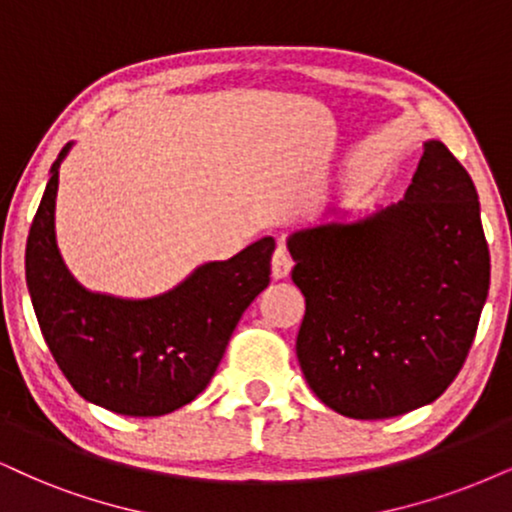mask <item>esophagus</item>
I'll return each mask as SVG.
<instances>
[{
	"mask_svg": "<svg viewBox=\"0 0 512 512\" xmlns=\"http://www.w3.org/2000/svg\"><path fill=\"white\" fill-rule=\"evenodd\" d=\"M292 266H294L292 254L287 251V246L280 244L273 254V277H277V280H280V277H287Z\"/></svg>",
	"mask_w": 512,
	"mask_h": 512,
	"instance_id": "34e87169",
	"label": "esophagus"
}]
</instances>
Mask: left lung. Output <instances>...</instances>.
<instances>
[{
  "label": "left lung",
  "mask_w": 512,
  "mask_h": 512,
  "mask_svg": "<svg viewBox=\"0 0 512 512\" xmlns=\"http://www.w3.org/2000/svg\"><path fill=\"white\" fill-rule=\"evenodd\" d=\"M287 244L306 296L296 358L325 406L382 420L449 389L477 334L491 261L477 189L444 142L425 144L399 204Z\"/></svg>",
  "instance_id": "8db88e82"
}]
</instances>
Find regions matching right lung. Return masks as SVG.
Returning a JSON list of instances; mask_svg holds the SVG:
<instances>
[{
	"mask_svg": "<svg viewBox=\"0 0 512 512\" xmlns=\"http://www.w3.org/2000/svg\"><path fill=\"white\" fill-rule=\"evenodd\" d=\"M68 149L49 170L25 244V280L42 337L82 399L132 418L173 413L206 389L246 306L268 287L275 239L206 263L154 299L87 292L63 266L54 239L59 166Z\"/></svg>",
	"mask_w": 512,
	"mask_h": 512,
	"instance_id": "1",
	"label": "right lung"
}]
</instances>
